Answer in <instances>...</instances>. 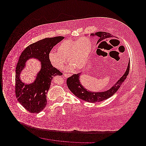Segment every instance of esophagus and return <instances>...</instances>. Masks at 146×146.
Instances as JSON below:
<instances>
[{
  "label": "esophagus",
  "mask_w": 146,
  "mask_h": 146,
  "mask_svg": "<svg viewBox=\"0 0 146 146\" xmlns=\"http://www.w3.org/2000/svg\"><path fill=\"white\" fill-rule=\"evenodd\" d=\"M64 76L66 78H68V76H70L69 74H64Z\"/></svg>",
  "instance_id": "obj_1"
}]
</instances>
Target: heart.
Here are the masks:
<instances>
[{"instance_id":"heart-1","label":"heart","mask_w":146,"mask_h":146,"mask_svg":"<svg viewBox=\"0 0 146 146\" xmlns=\"http://www.w3.org/2000/svg\"><path fill=\"white\" fill-rule=\"evenodd\" d=\"M92 42L89 38L84 37L74 40H66L61 42L57 48V52H51L48 56L51 64L58 70H62L68 59L70 66L67 70L75 68L84 67L90 58Z\"/></svg>"}]
</instances>
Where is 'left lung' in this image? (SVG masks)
Returning a JSON list of instances; mask_svg holds the SVG:
<instances>
[{
  "mask_svg": "<svg viewBox=\"0 0 146 146\" xmlns=\"http://www.w3.org/2000/svg\"><path fill=\"white\" fill-rule=\"evenodd\" d=\"M90 35L92 36H97L99 38L97 42V44L106 40L107 39L111 38L114 36H113V35L110 33L104 32H98L95 33H92ZM129 70L130 60L126 70L123 76L110 89L104 91L94 92L87 90L86 88H85L80 81L81 73H79L76 74H73L69 77L67 79V85L70 90L79 98L90 103L99 102L111 97L118 90L121 85L125 81L129 74Z\"/></svg>",
  "mask_w": 146,
  "mask_h": 146,
  "instance_id": "obj_1",
  "label": "left lung"
}]
</instances>
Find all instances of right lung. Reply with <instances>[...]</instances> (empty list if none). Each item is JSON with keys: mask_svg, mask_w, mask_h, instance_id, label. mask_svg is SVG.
<instances>
[{"mask_svg": "<svg viewBox=\"0 0 146 146\" xmlns=\"http://www.w3.org/2000/svg\"><path fill=\"white\" fill-rule=\"evenodd\" d=\"M64 39L58 36L46 38L28 46L22 52L16 68L15 94L20 104L28 111L39 113L47 104L46 95L51 80L56 76L62 73L54 67L48 56L54 46ZM35 58L41 62V68L32 84H24L21 80L20 74L25 68V63L30 58Z\"/></svg>", "mask_w": 146, "mask_h": 146, "instance_id": "1", "label": "right lung"}]
</instances>
